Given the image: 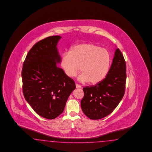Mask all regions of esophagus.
Here are the masks:
<instances>
[{"instance_id": "1", "label": "esophagus", "mask_w": 152, "mask_h": 152, "mask_svg": "<svg viewBox=\"0 0 152 152\" xmlns=\"http://www.w3.org/2000/svg\"><path fill=\"white\" fill-rule=\"evenodd\" d=\"M76 88H81V86L76 83Z\"/></svg>"}]
</instances>
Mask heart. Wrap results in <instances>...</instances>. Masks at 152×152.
Returning <instances> with one entry per match:
<instances>
[{"label":"heart","instance_id":"heart-1","mask_svg":"<svg viewBox=\"0 0 152 152\" xmlns=\"http://www.w3.org/2000/svg\"><path fill=\"white\" fill-rule=\"evenodd\" d=\"M60 64L64 74L75 77L81 69L78 80L96 85L101 82L110 69L111 56L106 48L93 43H80L72 46L69 53L62 56Z\"/></svg>","mask_w":152,"mask_h":152}]
</instances>
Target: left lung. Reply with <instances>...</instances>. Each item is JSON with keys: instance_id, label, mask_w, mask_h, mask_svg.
Instances as JSON below:
<instances>
[{"instance_id": "8db88e82", "label": "left lung", "mask_w": 152, "mask_h": 152, "mask_svg": "<svg viewBox=\"0 0 152 152\" xmlns=\"http://www.w3.org/2000/svg\"><path fill=\"white\" fill-rule=\"evenodd\" d=\"M126 62L118 48L106 77L94 86L83 88L81 101L83 113L88 118L100 119L111 114L124 95L126 79Z\"/></svg>"}]
</instances>
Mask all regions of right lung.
I'll return each mask as SVG.
<instances>
[{
    "mask_svg": "<svg viewBox=\"0 0 152 152\" xmlns=\"http://www.w3.org/2000/svg\"><path fill=\"white\" fill-rule=\"evenodd\" d=\"M61 38L50 36L37 42L28 52L22 71L26 101L37 114L48 119L64 111L76 88L74 80L57 65L61 58L57 48Z\"/></svg>",
    "mask_w": 152,
    "mask_h": 152,
    "instance_id": "right-lung-1",
    "label": "right lung"
}]
</instances>
